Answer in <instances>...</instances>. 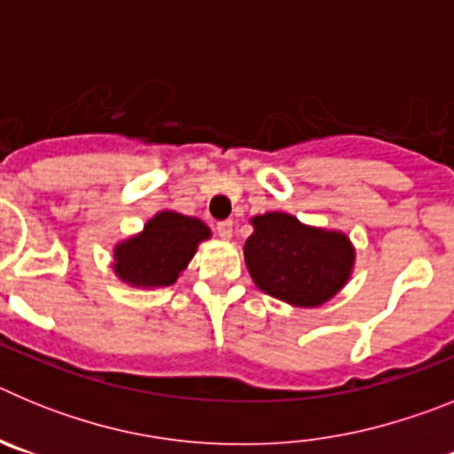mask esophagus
<instances>
[{
  "instance_id": "1",
  "label": "esophagus",
  "mask_w": 454,
  "mask_h": 454,
  "mask_svg": "<svg viewBox=\"0 0 454 454\" xmlns=\"http://www.w3.org/2000/svg\"><path fill=\"white\" fill-rule=\"evenodd\" d=\"M231 227H234V223H231V220H220V223H215V231H218L220 239H230Z\"/></svg>"
}]
</instances>
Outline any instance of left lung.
Wrapping results in <instances>:
<instances>
[{"label":"left lung","instance_id":"1","mask_svg":"<svg viewBox=\"0 0 454 454\" xmlns=\"http://www.w3.org/2000/svg\"><path fill=\"white\" fill-rule=\"evenodd\" d=\"M246 263L263 293L295 307H318L343 288L355 250L339 231L307 227L288 214L252 218Z\"/></svg>","mask_w":454,"mask_h":454}]
</instances>
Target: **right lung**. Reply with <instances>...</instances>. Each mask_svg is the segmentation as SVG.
<instances>
[{"label": "right lung", "instance_id": "1", "mask_svg": "<svg viewBox=\"0 0 454 454\" xmlns=\"http://www.w3.org/2000/svg\"><path fill=\"white\" fill-rule=\"evenodd\" d=\"M198 218L161 211L145 224L143 234L115 247V272L134 286H170L188 266L200 240L208 239Z\"/></svg>", "mask_w": 454, "mask_h": 454}]
</instances>
